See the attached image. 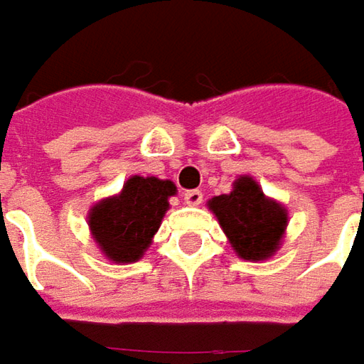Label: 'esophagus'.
<instances>
[{
  "instance_id": "esophagus-1",
  "label": "esophagus",
  "mask_w": 364,
  "mask_h": 364,
  "mask_svg": "<svg viewBox=\"0 0 364 364\" xmlns=\"http://www.w3.org/2000/svg\"><path fill=\"white\" fill-rule=\"evenodd\" d=\"M184 203L190 204V206H198V204L203 203V192L200 190H186L184 192Z\"/></svg>"
}]
</instances>
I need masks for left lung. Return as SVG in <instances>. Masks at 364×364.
Returning a JSON list of instances; mask_svg holds the SVG:
<instances>
[{
	"mask_svg": "<svg viewBox=\"0 0 364 364\" xmlns=\"http://www.w3.org/2000/svg\"><path fill=\"white\" fill-rule=\"evenodd\" d=\"M235 253L247 261L269 259L279 249L287 227V210L263 194L251 176L235 180L231 194L208 200Z\"/></svg>",
	"mask_w": 364,
	"mask_h": 364,
	"instance_id": "left-lung-1",
	"label": "left lung"
}]
</instances>
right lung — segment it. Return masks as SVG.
Instances as JSON below:
<instances>
[{"label": "right lung", "instance_id": "obj_1", "mask_svg": "<svg viewBox=\"0 0 364 364\" xmlns=\"http://www.w3.org/2000/svg\"><path fill=\"white\" fill-rule=\"evenodd\" d=\"M174 182L156 176H132L115 196L103 198L89 213L95 243L109 261L133 263L144 257L170 208Z\"/></svg>", "mask_w": 364, "mask_h": 364}]
</instances>
